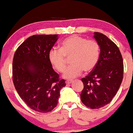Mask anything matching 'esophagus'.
<instances>
[{"label": "esophagus", "instance_id": "1", "mask_svg": "<svg viewBox=\"0 0 133 133\" xmlns=\"http://www.w3.org/2000/svg\"><path fill=\"white\" fill-rule=\"evenodd\" d=\"M73 82V81L72 80H68V81H66V83L67 84H71L72 82Z\"/></svg>", "mask_w": 133, "mask_h": 133}]
</instances>
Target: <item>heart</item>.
<instances>
[{"label": "heart", "instance_id": "heart-1", "mask_svg": "<svg viewBox=\"0 0 133 133\" xmlns=\"http://www.w3.org/2000/svg\"><path fill=\"white\" fill-rule=\"evenodd\" d=\"M100 51L99 44L96 41L74 35L63 41L61 49H52L49 53V61L53 68L62 72L66 66V57H72L73 65L65 70L63 76L65 79H73L80 75L83 70L89 72L95 68Z\"/></svg>", "mask_w": 133, "mask_h": 133}]
</instances>
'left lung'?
<instances>
[{"label":"left lung","mask_w":133,"mask_h":133,"mask_svg":"<svg viewBox=\"0 0 133 133\" xmlns=\"http://www.w3.org/2000/svg\"><path fill=\"white\" fill-rule=\"evenodd\" d=\"M100 45V57L96 67L84 78L81 99L85 106L99 109L112 101L123 78L124 65L119 49L106 36L94 32Z\"/></svg>","instance_id":"left-lung-1"}]
</instances>
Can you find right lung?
Masks as SVG:
<instances>
[{
  "label": "right lung",
  "instance_id": "right-lung-1",
  "mask_svg": "<svg viewBox=\"0 0 133 133\" xmlns=\"http://www.w3.org/2000/svg\"><path fill=\"white\" fill-rule=\"evenodd\" d=\"M57 39V34L34 35L19 45L14 56L17 92L30 109L42 113L56 108L60 90L66 85L49 61V53Z\"/></svg>",
  "mask_w": 133,
  "mask_h": 133
}]
</instances>
